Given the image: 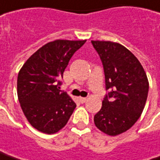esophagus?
Instances as JSON below:
<instances>
[{"label": "esophagus", "instance_id": "34e87169", "mask_svg": "<svg viewBox=\"0 0 160 160\" xmlns=\"http://www.w3.org/2000/svg\"><path fill=\"white\" fill-rule=\"evenodd\" d=\"M79 101H80L81 103H84V102H87V98L80 97V98H79Z\"/></svg>", "mask_w": 160, "mask_h": 160}]
</instances>
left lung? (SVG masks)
Listing matches in <instances>:
<instances>
[{
    "instance_id": "left-lung-1",
    "label": "left lung",
    "mask_w": 160,
    "mask_h": 160,
    "mask_svg": "<svg viewBox=\"0 0 160 160\" xmlns=\"http://www.w3.org/2000/svg\"><path fill=\"white\" fill-rule=\"evenodd\" d=\"M103 66L105 94L94 115L98 129L117 136L131 128L140 117L148 93L147 74L132 52L110 41H92Z\"/></svg>"
}]
</instances>
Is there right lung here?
<instances>
[{
    "instance_id": "1",
    "label": "right lung",
    "mask_w": 160,
    "mask_h": 160,
    "mask_svg": "<svg viewBox=\"0 0 160 160\" xmlns=\"http://www.w3.org/2000/svg\"><path fill=\"white\" fill-rule=\"evenodd\" d=\"M86 40H56L34 53L17 78V94L22 112L40 132L54 134L70 118L76 103L59 90L64 70Z\"/></svg>"
}]
</instances>
